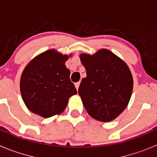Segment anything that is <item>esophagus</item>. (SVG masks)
Wrapping results in <instances>:
<instances>
[{"instance_id": "esophagus-1", "label": "esophagus", "mask_w": 157, "mask_h": 157, "mask_svg": "<svg viewBox=\"0 0 157 157\" xmlns=\"http://www.w3.org/2000/svg\"><path fill=\"white\" fill-rule=\"evenodd\" d=\"M79 86H80V81L75 83V87H76L77 90H78V89H79Z\"/></svg>"}]
</instances>
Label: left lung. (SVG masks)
Here are the masks:
<instances>
[{
  "instance_id": "obj_1",
  "label": "left lung",
  "mask_w": 157,
  "mask_h": 157,
  "mask_svg": "<svg viewBox=\"0 0 157 157\" xmlns=\"http://www.w3.org/2000/svg\"><path fill=\"white\" fill-rule=\"evenodd\" d=\"M86 77L79 86L87 113L96 120L109 122L127 107L131 98L133 80L123 60L108 49L99 50L91 56L81 54Z\"/></svg>"
}]
</instances>
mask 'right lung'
<instances>
[{
    "mask_svg": "<svg viewBox=\"0 0 157 157\" xmlns=\"http://www.w3.org/2000/svg\"><path fill=\"white\" fill-rule=\"evenodd\" d=\"M67 55L50 49L38 55L25 68L20 88L24 102L32 113L44 118L60 114L68 99L77 93L65 66Z\"/></svg>",
    "mask_w": 157,
    "mask_h": 157,
    "instance_id": "add662e5",
    "label": "right lung"
}]
</instances>
